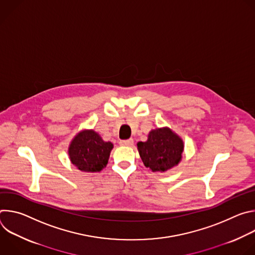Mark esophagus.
<instances>
[{"label":"esophagus","mask_w":255,"mask_h":255,"mask_svg":"<svg viewBox=\"0 0 255 255\" xmlns=\"http://www.w3.org/2000/svg\"><path fill=\"white\" fill-rule=\"evenodd\" d=\"M133 143H134L133 139H127V140L120 141V144L123 145V146H131V145H133Z\"/></svg>","instance_id":"1"}]
</instances>
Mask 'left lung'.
<instances>
[{"label": "left lung", "instance_id": "1", "mask_svg": "<svg viewBox=\"0 0 255 255\" xmlns=\"http://www.w3.org/2000/svg\"><path fill=\"white\" fill-rule=\"evenodd\" d=\"M138 151L144 165L152 171H165L176 165L184 150L181 139L170 129H155L148 140L138 142Z\"/></svg>", "mask_w": 255, "mask_h": 255}]
</instances>
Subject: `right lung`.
<instances>
[{
    "instance_id": "right-lung-1",
    "label": "right lung",
    "mask_w": 255,
    "mask_h": 255,
    "mask_svg": "<svg viewBox=\"0 0 255 255\" xmlns=\"http://www.w3.org/2000/svg\"><path fill=\"white\" fill-rule=\"evenodd\" d=\"M113 148L111 142H105L93 130L79 133L71 141L68 154L71 162L80 170L99 172L108 163Z\"/></svg>"
}]
</instances>
